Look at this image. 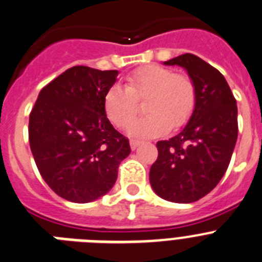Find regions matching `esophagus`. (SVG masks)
Masks as SVG:
<instances>
[{
  "mask_svg": "<svg viewBox=\"0 0 262 262\" xmlns=\"http://www.w3.org/2000/svg\"><path fill=\"white\" fill-rule=\"evenodd\" d=\"M140 144H142V142H140V140H136V139H131V140H129L131 149H136V148H138Z\"/></svg>",
  "mask_w": 262,
  "mask_h": 262,
  "instance_id": "34e87169",
  "label": "esophagus"
}]
</instances>
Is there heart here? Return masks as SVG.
I'll return each mask as SVG.
<instances>
[{
  "mask_svg": "<svg viewBox=\"0 0 262 262\" xmlns=\"http://www.w3.org/2000/svg\"><path fill=\"white\" fill-rule=\"evenodd\" d=\"M148 97V115L135 120L128 128L133 136L148 138L165 134L169 128L184 126L195 107L194 82L184 75L160 66H145L127 77L126 86L115 84L106 92L103 107L110 122L126 128L134 120L138 101Z\"/></svg>",
  "mask_w": 262,
  "mask_h": 262,
  "instance_id": "obj_1",
  "label": "heart"
}]
</instances>
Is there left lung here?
<instances>
[{
	"mask_svg": "<svg viewBox=\"0 0 262 262\" xmlns=\"http://www.w3.org/2000/svg\"><path fill=\"white\" fill-rule=\"evenodd\" d=\"M164 64L187 72L196 101L181 133L157 142L149 182L163 200L191 203L209 194L228 168L237 140V106L224 76L201 57L185 53Z\"/></svg>",
	"mask_w": 262,
	"mask_h": 262,
	"instance_id": "obj_1",
	"label": "left lung"
}]
</instances>
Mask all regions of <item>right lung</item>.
I'll list each match as a JSON object with an SVG mask.
<instances>
[{"instance_id":"add662e5","label":"right lung","mask_w":262,"mask_h":262,"mask_svg":"<svg viewBox=\"0 0 262 262\" xmlns=\"http://www.w3.org/2000/svg\"><path fill=\"white\" fill-rule=\"evenodd\" d=\"M117 76L118 71L72 67L40 90L32 107V156L43 180L64 200L86 203L105 195L131 152L103 107Z\"/></svg>"}]
</instances>
